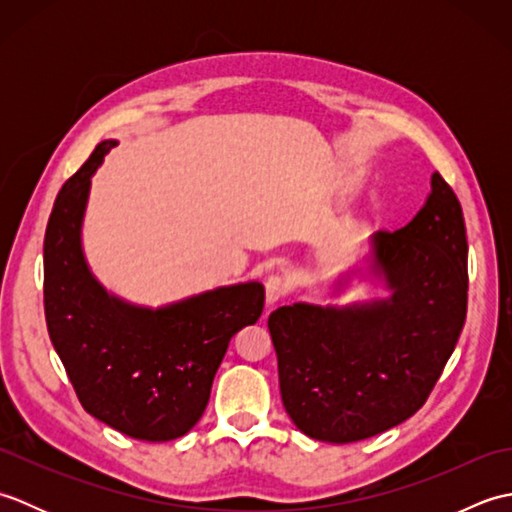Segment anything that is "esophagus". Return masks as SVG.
<instances>
[{"label": "esophagus", "mask_w": 512, "mask_h": 512, "mask_svg": "<svg viewBox=\"0 0 512 512\" xmlns=\"http://www.w3.org/2000/svg\"><path fill=\"white\" fill-rule=\"evenodd\" d=\"M288 292V281L284 279V275H270L266 279V301L273 306L281 297Z\"/></svg>", "instance_id": "1"}]
</instances>
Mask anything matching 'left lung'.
<instances>
[{"mask_svg":"<svg viewBox=\"0 0 512 512\" xmlns=\"http://www.w3.org/2000/svg\"><path fill=\"white\" fill-rule=\"evenodd\" d=\"M431 187L407 226L374 235L387 301L295 303L268 317L281 400L314 440L356 442L405 422L455 350L469 301V244L458 195L440 173Z\"/></svg>","mask_w":512,"mask_h":512,"instance_id":"8db88e82","label":"left lung"}]
</instances>
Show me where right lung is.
Segmentation results:
<instances>
[{"label":"right lung","instance_id":"right-lung-1","mask_svg":"<svg viewBox=\"0 0 512 512\" xmlns=\"http://www.w3.org/2000/svg\"><path fill=\"white\" fill-rule=\"evenodd\" d=\"M114 145H96L54 200L43 242L48 334L90 416L136 440H176L202 418L228 343L262 317L266 292L248 281L162 310L107 295L83 259L81 220L92 173Z\"/></svg>","mask_w":512,"mask_h":512}]
</instances>
